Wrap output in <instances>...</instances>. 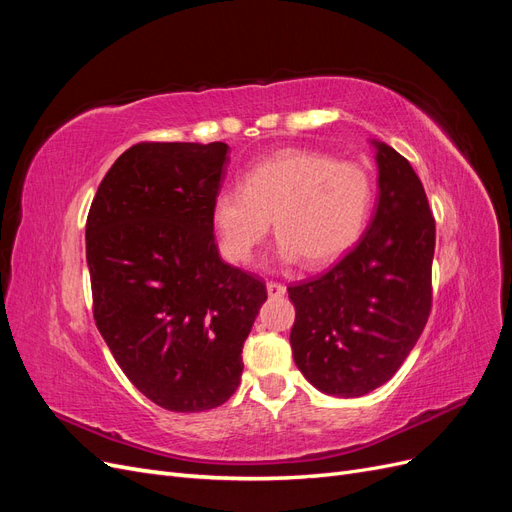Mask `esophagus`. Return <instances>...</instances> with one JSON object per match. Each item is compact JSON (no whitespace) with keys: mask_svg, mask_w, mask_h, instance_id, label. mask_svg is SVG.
I'll use <instances>...</instances> for the list:
<instances>
[{"mask_svg":"<svg viewBox=\"0 0 512 512\" xmlns=\"http://www.w3.org/2000/svg\"><path fill=\"white\" fill-rule=\"evenodd\" d=\"M267 294L271 299H280L286 294V286L284 284H277V282H267Z\"/></svg>","mask_w":512,"mask_h":512,"instance_id":"esophagus-1","label":"esophagus"}]
</instances>
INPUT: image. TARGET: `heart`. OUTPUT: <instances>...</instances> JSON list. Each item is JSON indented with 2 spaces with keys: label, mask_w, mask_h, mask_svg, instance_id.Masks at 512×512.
<instances>
[{
  "label": "heart",
  "mask_w": 512,
  "mask_h": 512,
  "mask_svg": "<svg viewBox=\"0 0 512 512\" xmlns=\"http://www.w3.org/2000/svg\"><path fill=\"white\" fill-rule=\"evenodd\" d=\"M374 183L354 162L329 153L284 149L247 170L243 188H224L211 200V224L230 262L252 260L273 228L282 265L327 267L363 235Z\"/></svg>",
  "instance_id": "obj_1"
}]
</instances>
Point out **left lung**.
I'll list each match as a JSON object with an SVG mask.
<instances>
[{
    "label": "left lung",
    "instance_id": "8db88e82",
    "mask_svg": "<svg viewBox=\"0 0 512 512\" xmlns=\"http://www.w3.org/2000/svg\"><path fill=\"white\" fill-rule=\"evenodd\" d=\"M378 205L363 237L312 282L288 288L290 346L309 384L335 397H361L406 361L431 312L433 220L410 162L380 141Z\"/></svg>",
    "mask_w": 512,
    "mask_h": 512
}]
</instances>
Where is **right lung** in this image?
Here are the masks:
<instances>
[{"instance_id":"1","label":"right lung","mask_w":512,"mask_h":512,"mask_svg":"<svg viewBox=\"0 0 512 512\" xmlns=\"http://www.w3.org/2000/svg\"><path fill=\"white\" fill-rule=\"evenodd\" d=\"M226 164V143H138L87 215L96 327L136 389L173 412L218 408L237 391L243 342L267 301L213 237Z\"/></svg>"}]
</instances>
